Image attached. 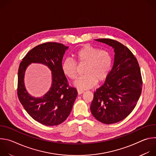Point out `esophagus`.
<instances>
[{"label": "esophagus", "instance_id": "obj_1", "mask_svg": "<svg viewBox=\"0 0 156 156\" xmlns=\"http://www.w3.org/2000/svg\"><path fill=\"white\" fill-rule=\"evenodd\" d=\"M77 91H78V93L79 94H82L83 93H84V91H83V90H80V89H78V90H77Z\"/></svg>", "mask_w": 156, "mask_h": 156}]
</instances>
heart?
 I'll use <instances>...</instances> for the list:
<instances>
[{
	"instance_id": "b5f03b06",
	"label": "heart",
	"mask_w": 156,
	"mask_h": 156,
	"mask_svg": "<svg viewBox=\"0 0 156 156\" xmlns=\"http://www.w3.org/2000/svg\"><path fill=\"white\" fill-rule=\"evenodd\" d=\"M75 60L70 58H65L62 63L63 73L71 80H75L78 76L77 63L85 64L84 76L75 82V85L80 90L93 87L97 83L105 80L112 67L113 59L111 54L105 50H100L89 44H86L74 53Z\"/></svg>"
}]
</instances>
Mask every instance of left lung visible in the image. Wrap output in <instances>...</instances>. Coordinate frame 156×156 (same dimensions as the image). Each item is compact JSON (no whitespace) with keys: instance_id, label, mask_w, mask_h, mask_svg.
I'll list each match as a JSON object with an SVG mask.
<instances>
[{"instance_id":"left-lung-1","label":"left lung","mask_w":156,"mask_h":156,"mask_svg":"<svg viewBox=\"0 0 156 156\" xmlns=\"http://www.w3.org/2000/svg\"><path fill=\"white\" fill-rule=\"evenodd\" d=\"M96 41L112 47L115 58L105 83L94 93L91 112L98 121L112 124L125 119L136 107L143 87L141 70L136 58L122 43L111 39Z\"/></svg>"}]
</instances>
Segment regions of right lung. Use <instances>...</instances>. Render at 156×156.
<instances>
[{
  "mask_svg": "<svg viewBox=\"0 0 156 156\" xmlns=\"http://www.w3.org/2000/svg\"><path fill=\"white\" fill-rule=\"evenodd\" d=\"M68 48L63 44L53 42L39 44L27 54L19 66L18 99L27 113L34 120L44 125H58L64 122L70 115L78 95L76 89L69 85L61 69L63 54ZM31 62L43 63L52 71V87L48 93L41 98L31 97L24 87V72Z\"/></svg>",
  "mask_w": 156,
  "mask_h": 156,
  "instance_id": "add662e5",
  "label": "right lung"
}]
</instances>
